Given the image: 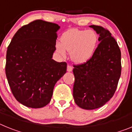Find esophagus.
I'll return each mask as SVG.
<instances>
[{
    "instance_id": "esophagus-1",
    "label": "esophagus",
    "mask_w": 132,
    "mask_h": 132,
    "mask_svg": "<svg viewBox=\"0 0 132 132\" xmlns=\"http://www.w3.org/2000/svg\"><path fill=\"white\" fill-rule=\"evenodd\" d=\"M67 71L68 72H71L73 71V67L71 66V65H67Z\"/></svg>"
}]
</instances>
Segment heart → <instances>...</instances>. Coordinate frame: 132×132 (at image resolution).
I'll return each mask as SVG.
<instances>
[{"label": "heart", "mask_w": 132, "mask_h": 132, "mask_svg": "<svg viewBox=\"0 0 132 132\" xmlns=\"http://www.w3.org/2000/svg\"><path fill=\"white\" fill-rule=\"evenodd\" d=\"M98 36L91 30L70 29L61 37V43H57V52L65 56L69 52L71 59L77 64L88 62L94 55L98 45Z\"/></svg>", "instance_id": "obj_1"}]
</instances>
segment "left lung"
I'll list each match as a JSON object with an SVG mask.
<instances>
[{
    "instance_id": "obj_1",
    "label": "left lung",
    "mask_w": 132,
    "mask_h": 132,
    "mask_svg": "<svg viewBox=\"0 0 132 132\" xmlns=\"http://www.w3.org/2000/svg\"><path fill=\"white\" fill-rule=\"evenodd\" d=\"M99 35V44L88 62L75 66L73 95L80 108L94 110L104 105L114 95L121 75V52L108 30L91 25Z\"/></svg>"
}]
</instances>
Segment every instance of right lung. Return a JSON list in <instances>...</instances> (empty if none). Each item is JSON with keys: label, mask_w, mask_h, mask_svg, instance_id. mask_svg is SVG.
<instances>
[{"label": "right lung", "mask_w": 132, "mask_h": 132, "mask_svg": "<svg viewBox=\"0 0 132 132\" xmlns=\"http://www.w3.org/2000/svg\"><path fill=\"white\" fill-rule=\"evenodd\" d=\"M60 26L38 20L16 31L6 52V75L15 98L29 108L50 102L55 83L67 63L52 59Z\"/></svg>", "instance_id": "1"}]
</instances>
